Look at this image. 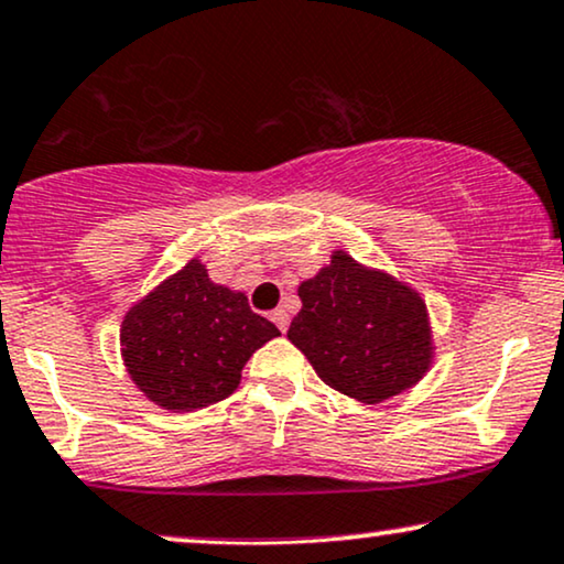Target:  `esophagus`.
I'll return each instance as SVG.
<instances>
[{"label": "esophagus", "mask_w": 564, "mask_h": 564, "mask_svg": "<svg viewBox=\"0 0 564 564\" xmlns=\"http://www.w3.org/2000/svg\"><path fill=\"white\" fill-rule=\"evenodd\" d=\"M270 317H273V323H275L278 328H281V330H286V328H289V312L283 310V307L273 310V315H270Z\"/></svg>", "instance_id": "1"}]
</instances>
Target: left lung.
<instances>
[{"label": "left lung", "instance_id": "8db88e82", "mask_svg": "<svg viewBox=\"0 0 564 564\" xmlns=\"http://www.w3.org/2000/svg\"><path fill=\"white\" fill-rule=\"evenodd\" d=\"M300 300L289 341L330 389L378 404L429 372V310L415 289L393 275L338 249L321 273L302 281Z\"/></svg>", "mask_w": 564, "mask_h": 564}]
</instances>
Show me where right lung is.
Segmentation results:
<instances>
[{
    "label": "right lung",
    "instance_id": "obj_1",
    "mask_svg": "<svg viewBox=\"0 0 564 564\" xmlns=\"http://www.w3.org/2000/svg\"><path fill=\"white\" fill-rule=\"evenodd\" d=\"M275 336L241 291L217 286L205 264L188 260L126 312L120 351L149 402L194 412L239 389L247 359Z\"/></svg>",
    "mask_w": 564,
    "mask_h": 564
}]
</instances>
